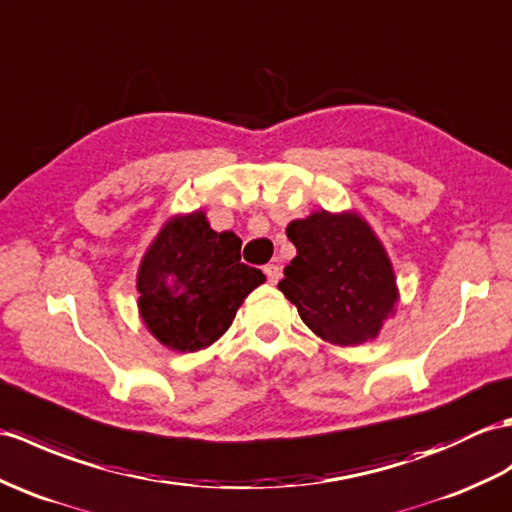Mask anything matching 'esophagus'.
I'll use <instances>...</instances> for the list:
<instances>
[{
  "label": "esophagus",
  "instance_id": "34e87169",
  "mask_svg": "<svg viewBox=\"0 0 512 512\" xmlns=\"http://www.w3.org/2000/svg\"><path fill=\"white\" fill-rule=\"evenodd\" d=\"M264 272H266V277H268V281L275 285L277 281H279V277H281V268L277 266V264H268V266H264Z\"/></svg>",
  "mask_w": 512,
  "mask_h": 512
}]
</instances>
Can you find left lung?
I'll list each match as a JSON object with an SVG mask.
<instances>
[{"mask_svg":"<svg viewBox=\"0 0 512 512\" xmlns=\"http://www.w3.org/2000/svg\"><path fill=\"white\" fill-rule=\"evenodd\" d=\"M296 257L279 290L318 338L338 347L375 340L399 301L395 270L375 231L355 211H314L288 224Z\"/></svg>","mask_w":512,"mask_h":512,"instance_id":"8db88e82","label":"left lung"}]
</instances>
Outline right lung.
Instances as JSON below:
<instances>
[{
    "label": "right lung",
    "mask_w": 512,
    "mask_h": 512,
    "mask_svg": "<svg viewBox=\"0 0 512 512\" xmlns=\"http://www.w3.org/2000/svg\"><path fill=\"white\" fill-rule=\"evenodd\" d=\"M242 240L213 231L202 211L163 224L137 272L139 314L163 347L200 351L233 323L244 299L266 281L240 261Z\"/></svg>",
    "instance_id": "obj_1"
}]
</instances>
